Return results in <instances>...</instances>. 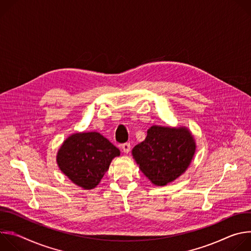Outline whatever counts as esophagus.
<instances>
[{
    "mask_svg": "<svg viewBox=\"0 0 251 251\" xmlns=\"http://www.w3.org/2000/svg\"><path fill=\"white\" fill-rule=\"evenodd\" d=\"M130 148H131L130 143H124V144L122 145V150H123L124 153H129L130 152Z\"/></svg>",
    "mask_w": 251,
    "mask_h": 251,
    "instance_id": "obj_1",
    "label": "esophagus"
}]
</instances>
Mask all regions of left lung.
I'll return each instance as SVG.
<instances>
[{"label":"left lung","mask_w":251,"mask_h":251,"mask_svg":"<svg viewBox=\"0 0 251 251\" xmlns=\"http://www.w3.org/2000/svg\"><path fill=\"white\" fill-rule=\"evenodd\" d=\"M195 152L196 143L188 129L152 126L132 155L153 184L165 186L188 169Z\"/></svg>","instance_id":"left-lung-1"}]
</instances>
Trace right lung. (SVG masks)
Wrapping results in <instances>:
<instances>
[{
    "instance_id": "add662e5",
    "label": "right lung",
    "mask_w": 251,
    "mask_h": 251,
    "mask_svg": "<svg viewBox=\"0 0 251 251\" xmlns=\"http://www.w3.org/2000/svg\"><path fill=\"white\" fill-rule=\"evenodd\" d=\"M120 151L97 132L76 133L68 137L57 153L60 171L77 186L95 188Z\"/></svg>"
}]
</instances>
